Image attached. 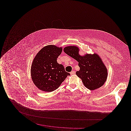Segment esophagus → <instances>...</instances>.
I'll list each match as a JSON object with an SVG mask.
<instances>
[{
	"mask_svg": "<svg viewBox=\"0 0 131 131\" xmlns=\"http://www.w3.org/2000/svg\"><path fill=\"white\" fill-rule=\"evenodd\" d=\"M75 71H72V72H70V74L71 75H73V74H75Z\"/></svg>",
	"mask_w": 131,
	"mask_h": 131,
	"instance_id": "1",
	"label": "esophagus"
}]
</instances>
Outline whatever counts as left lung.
I'll return each instance as SVG.
<instances>
[{
    "label": "left lung",
    "mask_w": 131,
    "mask_h": 131,
    "mask_svg": "<svg viewBox=\"0 0 131 131\" xmlns=\"http://www.w3.org/2000/svg\"><path fill=\"white\" fill-rule=\"evenodd\" d=\"M64 51L79 62L80 70L76 72V75L81 79L85 87L94 90L104 85L107 79V70L98 54H86L81 56L77 46L66 47Z\"/></svg>",
    "instance_id": "obj_1"
}]
</instances>
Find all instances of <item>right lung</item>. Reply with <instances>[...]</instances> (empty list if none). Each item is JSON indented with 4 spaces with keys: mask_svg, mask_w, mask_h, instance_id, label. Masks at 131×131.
<instances>
[{
    "mask_svg": "<svg viewBox=\"0 0 131 131\" xmlns=\"http://www.w3.org/2000/svg\"><path fill=\"white\" fill-rule=\"evenodd\" d=\"M62 51V48L48 45L40 50L34 58L31 65V78L40 90L53 91L70 75L62 64L57 62Z\"/></svg>",
    "mask_w": 131,
    "mask_h": 131,
    "instance_id": "add662e5",
    "label": "right lung"
}]
</instances>
